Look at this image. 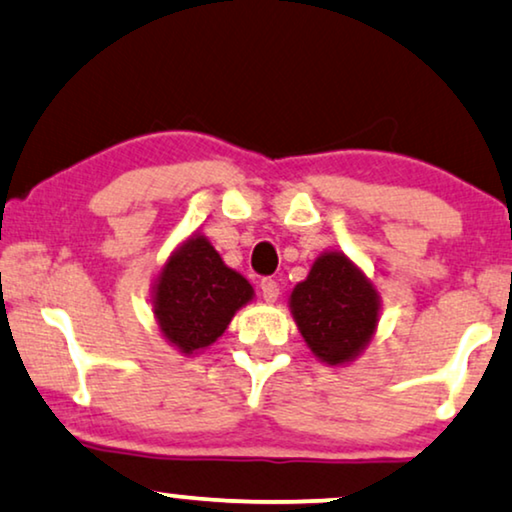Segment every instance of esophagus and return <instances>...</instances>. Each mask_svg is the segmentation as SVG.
I'll return each mask as SVG.
<instances>
[{
  "instance_id": "34e87169",
  "label": "esophagus",
  "mask_w": 512,
  "mask_h": 512,
  "mask_svg": "<svg viewBox=\"0 0 512 512\" xmlns=\"http://www.w3.org/2000/svg\"><path fill=\"white\" fill-rule=\"evenodd\" d=\"M260 288H262V297L267 299V302H276L278 295H281V285H278V281H274V278H262Z\"/></svg>"
}]
</instances>
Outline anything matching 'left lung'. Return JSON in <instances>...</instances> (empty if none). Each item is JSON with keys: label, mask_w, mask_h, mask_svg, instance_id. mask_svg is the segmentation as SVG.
Returning <instances> with one entry per match:
<instances>
[{"label": "left lung", "mask_w": 512, "mask_h": 512, "mask_svg": "<svg viewBox=\"0 0 512 512\" xmlns=\"http://www.w3.org/2000/svg\"><path fill=\"white\" fill-rule=\"evenodd\" d=\"M292 316L309 349L327 365L356 358L379 318L372 283L339 252H325L304 283L292 290Z\"/></svg>", "instance_id": "obj_1"}]
</instances>
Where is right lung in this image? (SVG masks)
<instances>
[{
    "label": "right lung",
    "instance_id": "obj_1",
    "mask_svg": "<svg viewBox=\"0 0 512 512\" xmlns=\"http://www.w3.org/2000/svg\"><path fill=\"white\" fill-rule=\"evenodd\" d=\"M248 299L252 285L206 238L194 236L161 271L154 313L163 337L182 353H194L213 344Z\"/></svg>",
    "mask_w": 512,
    "mask_h": 512
}]
</instances>
